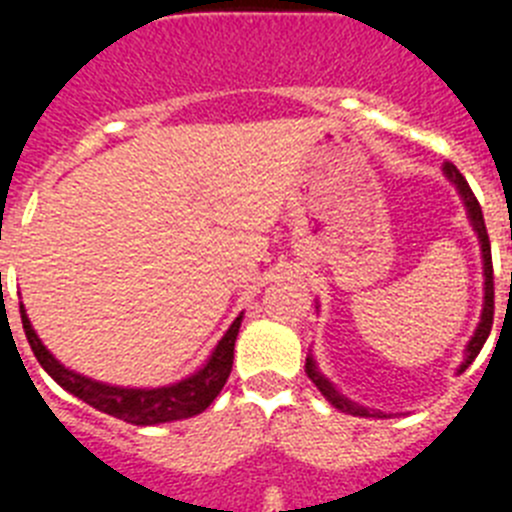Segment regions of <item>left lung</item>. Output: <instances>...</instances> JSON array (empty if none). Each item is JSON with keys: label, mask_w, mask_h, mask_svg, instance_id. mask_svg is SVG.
Listing matches in <instances>:
<instances>
[{"label": "left lung", "mask_w": 512, "mask_h": 512, "mask_svg": "<svg viewBox=\"0 0 512 512\" xmlns=\"http://www.w3.org/2000/svg\"><path fill=\"white\" fill-rule=\"evenodd\" d=\"M443 174H446V179L454 184L456 192H459V197H461V202H464V207H467L469 223H472L474 233H477V238H479V251H482V271H485V302H482V315H479V323H477V330H474V336L469 338L467 348H464V361H461L459 369H456V374H461L469 364H472L474 359H477V354L482 351V346H485L487 336H490L492 315H495V282H492V251H490V238H487L485 217H482V207H479L477 197H474V192L469 189L467 179L459 174V169H456L454 164H449V161H446V164H443ZM305 372H307V377L312 379V384H315V387L320 390V395H323L325 400L333 405V408L341 410V413L359 415V418H390L387 413L369 410V408H364V405H359V402L348 400L346 395H341V392L336 390V384L330 382V379L320 372L318 364H315V359H312V354L307 356V361H305Z\"/></svg>", "instance_id": "obj_1"}]
</instances>
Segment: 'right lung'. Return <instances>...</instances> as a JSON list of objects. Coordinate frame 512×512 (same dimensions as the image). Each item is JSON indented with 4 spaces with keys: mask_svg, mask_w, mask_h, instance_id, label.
I'll use <instances>...</instances> for the list:
<instances>
[{
    "mask_svg": "<svg viewBox=\"0 0 512 512\" xmlns=\"http://www.w3.org/2000/svg\"><path fill=\"white\" fill-rule=\"evenodd\" d=\"M22 328L30 348H33L35 359L40 361L45 372L51 374L63 390L71 392L74 397L84 400L87 405L97 408L99 413H107L112 418H120L133 425H158L171 423V420H184L192 415H200L212 405L220 390L225 387L233 369V348L238 330H241L243 312L233 320L225 336L217 341L212 354L207 356L205 364L189 377L179 379L166 387H117V384H104L92 377L74 372L69 366H63L56 356L43 346L35 328L30 325L25 305H20Z\"/></svg>",
    "mask_w": 512,
    "mask_h": 512,
    "instance_id": "add662e5",
    "label": "right lung"
}]
</instances>
